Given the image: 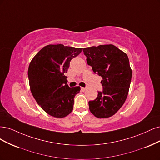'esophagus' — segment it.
Masks as SVG:
<instances>
[{"label":"esophagus","instance_id":"obj_1","mask_svg":"<svg viewBox=\"0 0 160 160\" xmlns=\"http://www.w3.org/2000/svg\"><path fill=\"white\" fill-rule=\"evenodd\" d=\"M86 90V88H84V87H81V90L82 91H85Z\"/></svg>","mask_w":160,"mask_h":160}]
</instances>
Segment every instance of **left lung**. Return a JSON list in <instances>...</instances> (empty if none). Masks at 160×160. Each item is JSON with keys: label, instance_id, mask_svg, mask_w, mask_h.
<instances>
[{"label": "left lung", "instance_id": "8db88e82", "mask_svg": "<svg viewBox=\"0 0 160 160\" xmlns=\"http://www.w3.org/2000/svg\"><path fill=\"white\" fill-rule=\"evenodd\" d=\"M87 63L102 76V92L88 102L92 114L98 118L114 115L124 104L131 83L132 72L126 53L112 44L83 49Z\"/></svg>", "mask_w": 160, "mask_h": 160}]
</instances>
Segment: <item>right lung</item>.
<instances>
[{"mask_svg": "<svg viewBox=\"0 0 160 160\" xmlns=\"http://www.w3.org/2000/svg\"><path fill=\"white\" fill-rule=\"evenodd\" d=\"M82 50L60 44H50L30 62L28 70L30 90L37 104L50 116L64 118L73 110L74 97L80 87H69L64 74L71 60Z\"/></svg>", "mask_w": 160, "mask_h": 160, "instance_id": "obj_1", "label": "right lung"}]
</instances>
